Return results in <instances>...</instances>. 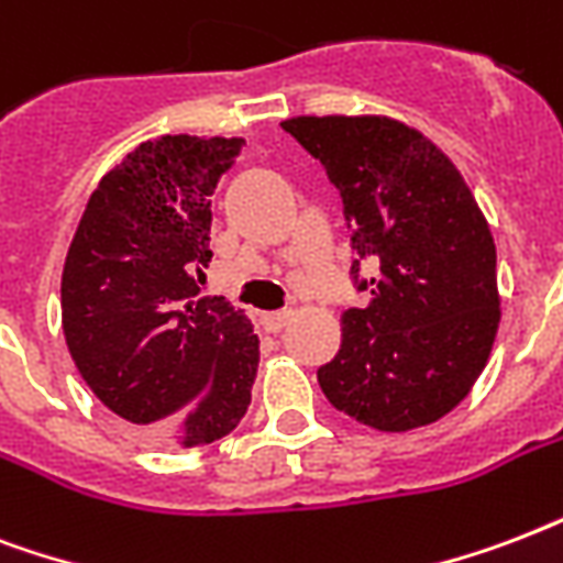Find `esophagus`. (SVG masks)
Here are the masks:
<instances>
[{"label": "esophagus", "mask_w": 563, "mask_h": 563, "mask_svg": "<svg viewBox=\"0 0 563 563\" xmlns=\"http://www.w3.org/2000/svg\"><path fill=\"white\" fill-rule=\"evenodd\" d=\"M294 320V311H273V313H261V329L267 334H278L285 329L287 322Z\"/></svg>", "instance_id": "34e87169"}]
</instances>
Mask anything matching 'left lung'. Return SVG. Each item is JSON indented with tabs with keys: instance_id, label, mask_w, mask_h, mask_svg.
Segmentation results:
<instances>
[{
	"instance_id": "8db88e82",
	"label": "left lung",
	"mask_w": 563,
	"mask_h": 563,
	"mask_svg": "<svg viewBox=\"0 0 563 563\" xmlns=\"http://www.w3.org/2000/svg\"><path fill=\"white\" fill-rule=\"evenodd\" d=\"M343 199L352 287L343 343L317 369L338 411L378 431L449 413L476 385L499 325L496 246L452 161L387 117H296L282 123ZM373 260L377 276L360 264Z\"/></svg>"
}]
</instances>
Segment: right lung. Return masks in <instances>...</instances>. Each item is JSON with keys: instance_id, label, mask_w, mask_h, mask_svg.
<instances>
[{"instance_id": "right-lung-1", "label": "right lung", "mask_w": 563, "mask_h": 563, "mask_svg": "<svg viewBox=\"0 0 563 563\" xmlns=\"http://www.w3.org/2000/svg\"><path fill=\"white\" fill-rule=\"evenodd\" d=\"M241 137L141 143L90 196L60 276V320L87 387L152 443L196 446L243 420L258 334L225 296L196 299L211 196Z\"/></svg>"}]
</instances>
